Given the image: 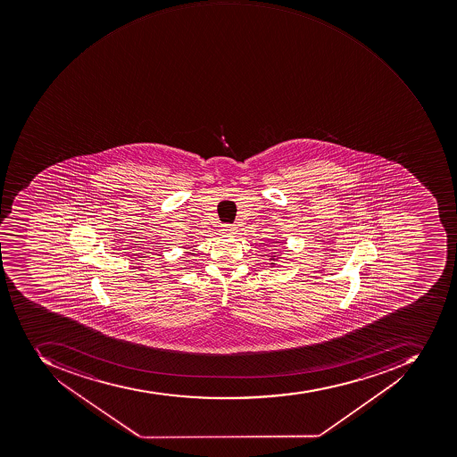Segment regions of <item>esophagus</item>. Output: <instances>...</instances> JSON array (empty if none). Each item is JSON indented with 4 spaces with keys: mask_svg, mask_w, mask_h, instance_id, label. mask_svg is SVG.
<instances>
[{
    "mask_svg": "<svg viewBox=\"0 0 457 457\" xmlns=\"http://www.w3.org/2000/svg\"><path fill=\"white\" fill-rule=\"evenodd\" d=\"M237 232V227L234 225H223L222 227V234L228 235V237H235Z\"/></svg>",
    "mask_w": 457,
    "mask_h": 457,
    "instance_id": "1",
    "label": "esophagus"
}]
</instances>
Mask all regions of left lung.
I'll return each instance as SVG.
<instances>
[{
  "label": "left lung",
  "instance_id": "left-lung-1",
  "mask_svg": "<svg viewBox=\"0 0 457 457\" xmlns=\"http://www.w3.org/2000/svg\"><path fill=\"white\" fill-rule=\"evenodd\" d=\"M278 259H280V256H276V255L270 256V261H273V262L270 263V266H275L276 265L275 261H278Z\"/></svg>",
  "mask_w": 457,
  "mask_h": 457
}]
</instances>
